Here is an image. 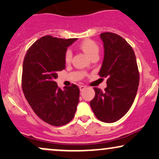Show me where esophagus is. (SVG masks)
<instances>
[{"label": "esophagus", "mask_w": 159, "mask_h": 159, "mask_svg": "<svg viewBox=\"0 0 159 159\" xmlns=\"http://www.w3.org/2000/svg\"><path fill=\"white\" fill-rule=\"evenodd\" d=\"M85 87L86 86H85V85H80V91H83L84 89H85Z\"/></svg>", "instance_id": "34e87169"}]
</instances>
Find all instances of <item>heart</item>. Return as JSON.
Here are the masks:
<instances>
[{
  "mask_svg": "<svg viewBox=\"0 0 159 159\" xmlns=\"http://www.w3.org/2000/svg\"><path fill=\"white\" fill-rule=\"evenodd\" d=\"M80 48L87 54L88 57L92 58L96 55H99V48L94 41L91 40H86L80 44ZM72 59V52L70 50H67L65 54V62L66 63H70Z\"/></svg>",
  "mask_w": 159,
  "mask_h": 159,
  "instance_id": "heart-1",
  "label": "heart"
}]
</instances>
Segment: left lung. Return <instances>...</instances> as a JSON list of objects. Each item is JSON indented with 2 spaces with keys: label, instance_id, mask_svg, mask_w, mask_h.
<instances>
[{
  "label": "left lung",
  "instance_id": "1",
  "mask_svg": "<svg viewBox=\"0 0 159 159\" xmlns=\"http://www.w3.org/2000/svg\"><path fill=\"white\" fill-rule=\"evenodd\" d=\"M104 43V60L99 74L107 77V88H94L95 97L90 102L98 119L112 123L124 116L136 96L139 72L130 45L112 32L100 34Z\"/></svg>",
  "mask_w": 159,
  "mask_h": 159
}]
</instances>
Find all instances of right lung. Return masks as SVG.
Instances as JSON below:
<instances>
[{
    "instance_id": "1",
    "label": "right lung",
    "mask_w": 159,
    "mask_h": 159,
    "mask_svg": "<svg viewBox=\"0 0 159 159\" xmlns=\"http://www.w3.org/2000/svg\"><path fill=\"white\" fill-rule=\"evenodd\" d=\"M76 38L62 39L51 35L34 43L23 63L22 89L25 99L39 118L53 126H62L74 118L80 89L72 84L64 90L54 80L66 68L65 54Z\"/></svg>"
}]
</instances>
